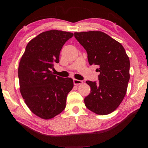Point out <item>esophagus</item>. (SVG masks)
<instances>
[{"mask_svg": "<svg viewBox=\"0 0 148 148\" xmlns=\"http://www.w3.org/2000/svg\"><path fill=\"white\" fill-rule=\"evenodd\" d=\"M83 82L82 81V80H79V79H73V83L75 85H78V84H83Z\"/></svg>", "mask_w": 148, "mask_h": 148, "instance_id": "34e87169", "label": "esophagus"}]
</instances>
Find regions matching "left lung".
I'll list each match as a JSON object with an SVG mask.
<instances>
[{
    "label": "left lung",
    "mask_w": 148,
    "mask_h": 148,
    "mask_svg": "<svg viewBox=\"0 0 148 148\" xmlns=\"http://www.w3.org/2000/svg\"><path fill=\"white\" fill-rule=\"evenodd\" d=\"M75 38L85 49L89 65H97L99 83L86 81L91 87L84 98L87 108L98 115L114 112L126 95L130 79V59L123 46L99 31L75 33Z\"/></svg>",
    "instance_id": "8db88e82"
}]
</instances>
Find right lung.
<instances>
[{
    "label": "right lung",
    "instance_id": "1",
    "mask_svg": "<svg viewBox=\"0 0 148 148\" xmlns=\"http://www.w3.org/2000/svg\"><path fill=\"white\" fill-rule=\"evenodd\" d=\"M73 33L49 30L28 43L20 61L18 73L20 91L26 106L42 119L60 114L66 96L73 87V79L53 75V63H59L61 49Z\"/></svg>",
    "mask_w": 148,
    "mask_h": 148
}]
</instances>
